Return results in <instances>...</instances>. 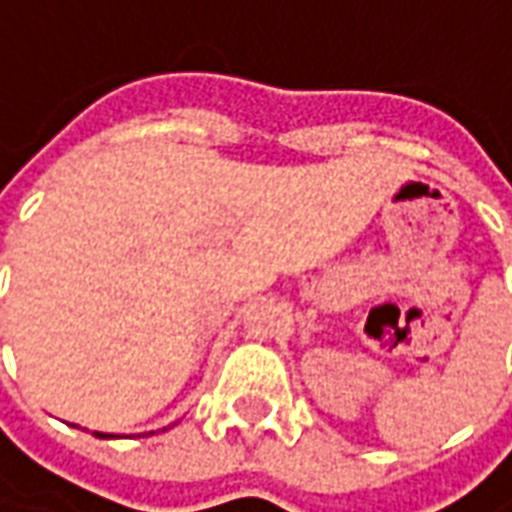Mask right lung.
Returning a JSON list of instances; mask_svg holds the SVG:
<instances>
[{
    "label": "right lung",
    "instance_id": "right-lung-1",
    "mask_svg": "<svg viewBox=\"0 0 512 512\" xmlns=\"http://www.w3.org/2000/svg\"><path fill=\"white\" fill-rule=\"evenodd\" d=\"M98 439H115V436H109V433H95Z\"/></svg>",
    "mask_w": 512,
    "mask_h": 512
}]
</instances>
